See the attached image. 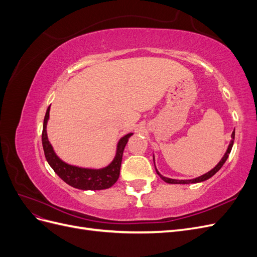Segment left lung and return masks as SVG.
I'll return each instance as SVG.
<instances>
[{"label":"left lung","instance_id":"left-lung-1","mask_svg":"<svg viewBox=\"0 0 257 257\" xmlns=\"http://www.w3.org/2000/svg\"><path fill=\"white\" fill-rule=\"evenodd\" d=\"M234 139H235V130H234V132H232V134H231V142H230V144H229V146H228V148H227V151H226V153L224 154V157L222 158V160L220 161L219 164H217L213 169L210 170L209 173H207V174H205V175H203V176H200V177H198V178L192 179V180H175V179H169V178H166V177H163V176L158 172V169H157V168H155V170H157V174H158V175L163 179V180H164V181H165V182H167V183H174V184H188V183H197V182L205 181V180H207V179L211 178L214 174H216L217 172H219V170L221 169V167L224 165V163L226 162V160L228 159V155H229V153H230V151H231L232 145H234ZM153 161H154V160H153ZM154 166H155V165H154Z\"/></svg>","mask_w":257,"mask_h":257}]
</instances>
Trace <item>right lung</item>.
Masks as SVG:
<instances>
[{"instance_id": "add662e5", "label": "right lung", "mask_w": 257, "mask_h": 257, "mask_svg": "<svg viewBox=\"0 0 257 257\" xmlns=\"http://www.w3.org/2000/svg\"><path fill=\"white\" fill-rule=\"evenodd\" d=\"M49 110L50 106L48 107V109L45 114L42 142L46 160H47L49 165L54 170V173H56L64 182L76 189L93 191L109 189L110 186H112L116 182V180H118L120 175L123 150L128 142V138L133 134H127L120 139L118 143V147H116V153L113 161L105 168L89 169L68 165L57 157V154L54 153L52 149V146L48 141L46 127H47V122L49 119Z\"/></svg>"}]
</instances>
